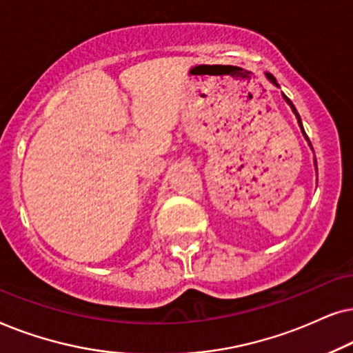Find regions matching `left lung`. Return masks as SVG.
Instances as JSON below:
<instances>
[{
  "label": "left lung",
  "instance_id": "left-lung-1",
  "mask_svg": "<svg viewBox=\"0 0 353 353\" xmlns=\"http://www.w3.org/2000/svg\"><path fill=\"white\" fill-rule=\"evenodd\" d=\"M266 77H268V79H270V81H271L272 83H274V85H278V83H276V79H274V77H272V75H271V74H266ZM283 97H284V100L289 103V106H290V108H292L294 114H295V117H297V121H299V125H300V129H302V132H303V135H305V139H307V140H308V137H307V134H305V130H303L302 121H300V116H299V112H297V110H295V106L292 105V101H290V100H289V98H288V97H285V95H283ZM308 143H310V140H308ZM310 147H312V143H310ZM312 150H313V147H312ZM314 166H316V158H314ZM316 169H318V168H316Z\"/></svg>",
  "mask_w": 353,
  "mask_h": 353
}]
</instances>
